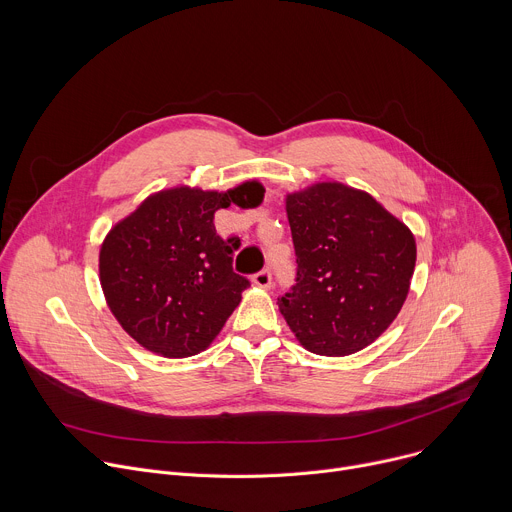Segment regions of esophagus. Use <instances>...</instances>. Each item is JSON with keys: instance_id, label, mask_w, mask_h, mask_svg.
<instances>
[{"instance_id": "esophagus-1", "label": "esophagus", "mask_w": 512, "mask_h": 512, "mask_svg": "<svg viewBox=\"0 0 512 512\" xmlns=\"http://www.w3.org/2000/svg\"><path fill=\"white\" fill-rule=\"evenodd\" d=\"M253 283H255L257 287H261V289H269V287H271V271H267V269L259 271V273L253 277Z\"/></svg>"}]
</instances>
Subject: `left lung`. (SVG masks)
I'll return each instance as SVG.
<instances>
[{"label":"left lung","instance_id":"1","mask_svg":"<svg viewBox=\"0 0 512 512\" xmlns=\"http://www.w3.org/2000/svg\"><path fill=\"white\" fill-rule=\"evenodd\" d=\"M298 283L277 300L298 342L322 356L373 344L401 312L417 259L411 229L369 192L316 182L285 194Z\"/></svg>","mask_w":512,"mask_h":512}]
</instances>
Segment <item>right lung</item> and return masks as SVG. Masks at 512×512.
Returning <instances> with one entry per match:
<instances>
[{"instance_id": "obj_1", "label": "right lung", "mask_w": 512, "mask_h": 512, "mask_svg": "<svg viewBox=\"0 0 512 512\" xmlns=\"http://www.w3.org/2000/svg\"><path fill=\"white\" fill-rule=\"evenodd\" d=\"M263 196L257 180L227 192L180 184L150 194L111 227L99 249V281L111 314L139 346L186 358L212 344L249 287L233 273L239 239L216 235L214 212L255 208Z\"/></svg>"}]
</instances>
